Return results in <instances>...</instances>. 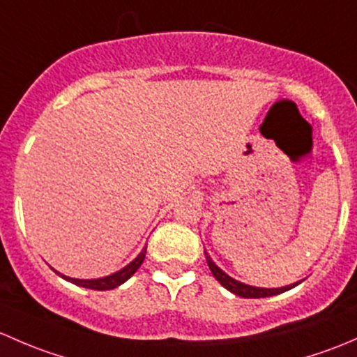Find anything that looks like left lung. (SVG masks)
I'll use <instances>...</instances> for the list:
<instances>
[{
  "label": "left lung",
  "mask_w": 357,
  "mask_h": 357,
  "mask_svg": "<svg viewBox=\"0 0 357 357\" xmlns=\"http://www.w3.org/2000/svg\"><path fill=\"white\" fill-rule=\"evenodd\" d=\"M204 255H206V261H208V266H209V270H211L213 277H215L216 280H218L227 290L234 292L235 296L244 297V299H261V297H270V296H275V294L285 292V290L296 287V285L299 284V282H297V284L287 285V287H282V289H261V287H252V285H245V284H242V282L234 280V278L229 277L225 271L220 270V268L213 263L211 258H209L208 252L204 251Z\"/></svg>",
  "instance_id": "obj_1"
}]
</instances>
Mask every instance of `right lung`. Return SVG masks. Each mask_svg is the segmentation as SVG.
I'll return each mask as SVG.
<instances>
[{
    "label": "right lung",
    "mask_w": 357,
    "mask_h": 357,
    "mask_svg": "<svg viewBox=\"0 0 357 357\" xmlns=\"http://www.w3.org/2000/svg\"><path fill=\"white\" fill-rule=\"evenodd\" d=\"M146 249H142L141 252H139V256L135 258L132 263H128L127 266L122 268L120 271H116V273L109 275V277H105V278H96V280H79V278H70V277H65V275H61V277L65 278V280L72 282V284L75 285H80V287H86V289H93V290H112L115 287H119V285H122L123 282H127L128 278L132 277V275L135 273V271L139 270V266L142 264V261L146 258Z\"/></svg>",
    "instance_id": "right-lung-1"
}]
</instances>
